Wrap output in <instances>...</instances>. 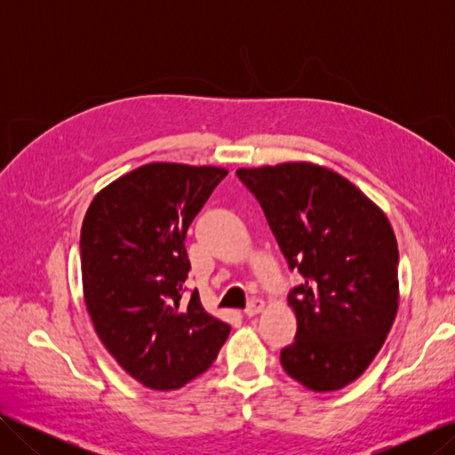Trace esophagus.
Instances as JSON below:
<instances>
[{
    "mask_svg": "<svg viewBox=\"0 0 455 455\" xmlns=\"http://www.w3.org/2000/svg\"><path fill=\"white\" fill-rule=\"evenodd\" d=\"M261 309H264V301H261L259 298H254V299L249 301V306H246L244 315H246V316H254V315H258Z\"/></svg>",
    "mask_w": 455,
    "mask_h": 455,
    "instance_id": "obj_1",
    "label": "esophagus"
}]
</instances>
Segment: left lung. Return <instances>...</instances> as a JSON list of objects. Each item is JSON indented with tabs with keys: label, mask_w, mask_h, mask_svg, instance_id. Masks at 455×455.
<instances>
[{
	"label": "left lung",
	"mask_w": 455,
	"mask_h": 455,
	"mask_svg": "<svg viewBox=\"0 0 455 455\" xmlns=\"http://www.w3.org/2000/svg\"><path fill=\"white\" fill-rule=\"evenodd\" d=\"M301 284L288 292L294 343L284 371L311 391L355 381L398 309V246L387 216L338 172L313 163L239 169Z\"/></svg>",
	"instance_id": "8db88e82"
}]
</instances>
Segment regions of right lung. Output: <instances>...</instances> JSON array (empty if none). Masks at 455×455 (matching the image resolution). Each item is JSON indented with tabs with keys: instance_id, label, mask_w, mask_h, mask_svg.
I'll return each instance as SVG.
<instances>
[{
	"instance_id": "obj_1",
	"label": "right lung",
	"mask_w": 455,
	"mask_h": 455,
	"mask_svg": "<svg viewBox=\"0 0 455 455\" xmlns=\"http://www.w3.org/2000/svg\"><path fill=\"white\" fill-rule=\"evenodd\" d=\"M226 169L149 163L96 194L81 226L84 296L119 366L156 391L180 389L216 361L229 324L194 291L186 233Z\"/></svg>"
}]
</instances>
